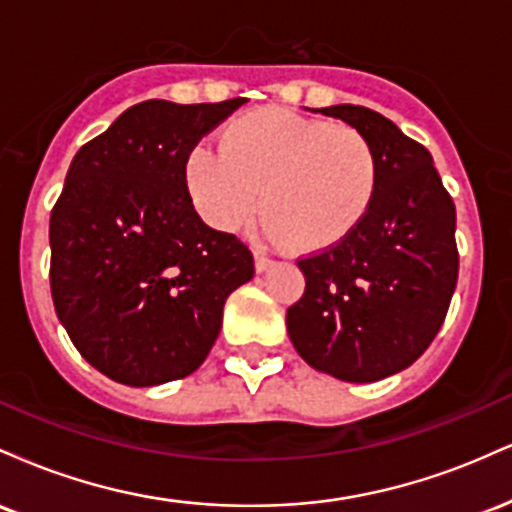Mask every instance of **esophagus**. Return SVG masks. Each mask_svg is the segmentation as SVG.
Masks as SVG:
<instances>
[{
  "mask_svg": "<svg viewBox=\"0 0 512 512\" xmlns=\"http://www.w3.org/2000/svg\"><path fill=\"white\" fill-rule=\"evenodd\" d=\"M272 264H274V260H269V257L264 255V252L255 250V269H257V272H260V274L267 272V269L272 267Z\"/></svg>",
  "mask_w": 512,
  "mask_h": 512,
  "instance_id": "34e87169",
  "label": "esophagus"
}]
</instances>
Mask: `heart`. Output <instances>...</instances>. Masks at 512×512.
<instances>
[{
	"mask_svg": "<svg viewBox=\"0 0 512 512\" xmlns=\"http://www.w3.org/2000/svg\"><path fill=\"white\" fill-rule=\"evenodd\" d=\"M380 175L366 134L281 108L240 115L185 163L187 195L209 226L236 231L262 192L264 236L301 252L344 243L373 209Z\"/></svg>",
	"mask_w": 512,
	"mask_h": 512,
	"instance_id": "heart-1",
	"label": "heart"
}]
</instances>
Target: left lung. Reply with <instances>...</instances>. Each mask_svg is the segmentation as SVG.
Here are the masks:
<instances>
[{"label": "left lung", "instance_id": "1", "mask_svg": "<svg viewBox=\"0 0 512 512\" xmlns=\"http://www.w3.org/2000/svg\"><path fill=\"white\" fill-rule=\"evenodd\" d=\"M373 142L380 190L344 243L301 257L305 293L286 327L308 366L344 383H375L409 368L433 342L457 284L455 204L426 146L375 110L330 105Z\"/></svg>", "mask_w": 512, "mask_h": 512}]
</instances>
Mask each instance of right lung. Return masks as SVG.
Masks as SVG:
<instances>
[{
    "label": "right lung",
    "instance_id": "obj_1",
    "mask_svg": "<svg viewBox=\"0 0 512 512\" xmlns=\"http://www.w3.org/2000/svg\"><path fill=\"white\" fill-rule=\"evenodd\" d=\"M245 101L132 105L76 151L50 216V289L79 354L110 380L163 385L202 366L252 252L199 219L185 163Z\"/></svg>",
    "mask_w": 512,
    "mask_h": 512
}]
</instances>
